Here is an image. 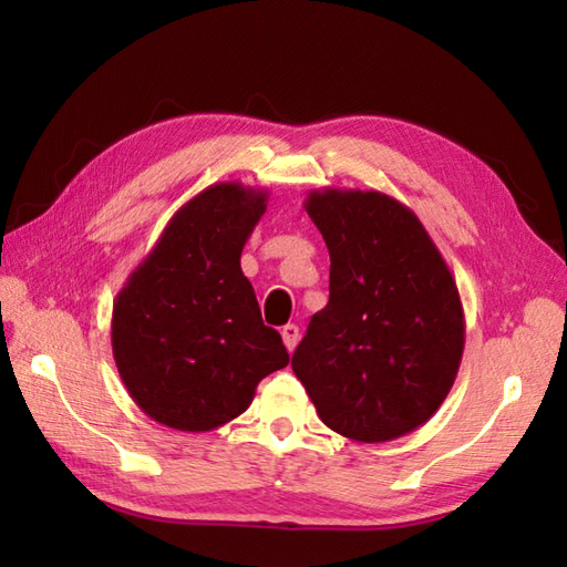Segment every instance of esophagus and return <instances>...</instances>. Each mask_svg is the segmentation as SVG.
Wrapping results in <instances>:
<instances>
[{
	"mask_svg": "<svg viewBox=\"0 0 567 567\" xmlns=\"http://www.w3.org/2000/svg\"><path fill=\"white\" fill-rule=\"evenodd\" d=\"M282 341H285L287 351L292 353L297 348V341H299V327H295V323H287V327H282Z\"/></svg>",
	"mask_w": 567,
	"mask_h": 567,
	"instance_id": "obj_1",
	"label": "esophagus"
}]
</instances>
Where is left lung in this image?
Segmentation results:
<instances>
[{
    "instance_id": "1",
    "label": "left lung",
    "mask_w": 567,
    "mask_h": 567,
    "mask_svg": "<svg viewBox=\"0 0 567 567\" xmlns=\"http://www.w3.org/2000/svg\"><path fill=\"white\" fill-rule=\"evenodd\" d=\"M305 209L331 272L295 375L341 436H406L439 412L461 368L465 317L449 265L419 216L384 192L311 189Z\"/></svg>"
}]
</instances>
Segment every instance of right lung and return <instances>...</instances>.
<instances>
[{
    "mask_svg": "<svg viewBox=\"0 0 567 567\" xmlns=\"http://www.w3.org/2000/svg\"><path fill=\"white\" fill-rule=\"evenodd\" d=\"M268 192L219 183L183 204L112 311V351L131 400L177 431H212L240 416L258 382L290 363L265 327L240 252Z\"/></svg>",
    "mask_w": 567,
    "mask_h": 567,
    "instance_id": "add662e5",
    "label": "right lung"
}]
</instances>
